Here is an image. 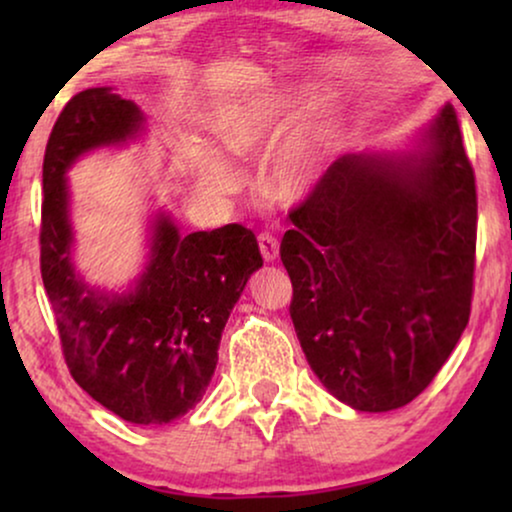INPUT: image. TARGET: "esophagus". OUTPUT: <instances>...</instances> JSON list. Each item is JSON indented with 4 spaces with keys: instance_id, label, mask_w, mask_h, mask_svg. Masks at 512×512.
<instances>
[{
    "instance_id": "34e87169",
    "label": "esophagus",
    "mask_w": 512,
    "mask_h": 512,
    "mask_svg": "<svg viewBox=\"0 0 512 512\" xmlns=\"http://www.w3.org/2000/svg\"><path fill=\"white\" fill-rule=\"evenodd\" d=\"M258 247H261V254H263L265 263H275L277 261L279 242H277L275 235H272V233L258 235Z\"/></svg>"
}]
</instances>
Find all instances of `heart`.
Here are the masks:
<instances>
[{
  "label": "heart",
  "mask_w": 512,
  "mask_h": 512,
  "mask_svg": "<svg viewBox=\"0 0 512 512\" xmlns=\"http://www.w3.org/2000/svg\"><path fill=\"white\" fill-rule=\"evenodd\" d=\"M296 114V95L284 93V90L261 95L254 102L237 109L221 125L219 139L223 149L233 153V156L251 158L268 149L289 128ZM328 137L331 135H328L326 123L312 125V128H305L298 135H293L284 144V149L277 153V158L272 160L268 172L270 191L282 195V198L305 193L314 184V179L319 177ZM195 174H198V184L212 195H228L237 184L233 167L214 151L202 153L198 165H195Z\"/></svg>",
  "instance_id": "1"
}]
</instances>
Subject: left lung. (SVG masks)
Segmentation results:
<instances>
[{
    "label": "left lung",
    "instance_id": "1",
    "mask_svg": "<svg viewBox=\"0 0 512 512\" xmlns=\"http://www.w3.org/2000/svg\"><path fill=\"white\" fill-rule=\"evenodd\" d=\"M289 219L279 256L314 375L354 410L408 405L471 317L478 195L457 111L415 151L338 158Z\"/></svg>",
    "mask_w": 512,
    "mask_h": 512
}]
</instances>
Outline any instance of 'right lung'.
Segmentation results:
<instances>
[{"label": "right lung", "mask_w": 512, "mask_h": 512, "mask_svg": "<svg viewBox=\"0 0 512 512\" xmlns=\"http://www.w3.org/2000/svg\"><path fill=\"white\" fill-rule=\"evenodd\" d=\"M142 121L107 86L81 90L60 111L44 153L41 279L74 382L125 422L167 424L205 394L223 326L263 258L240 223L181 235L158 214L135 289L109 296L76 275L65 172L83 153L135 137Z\"/></svg>", "instance_id": "obj_1"}]
</instances>
